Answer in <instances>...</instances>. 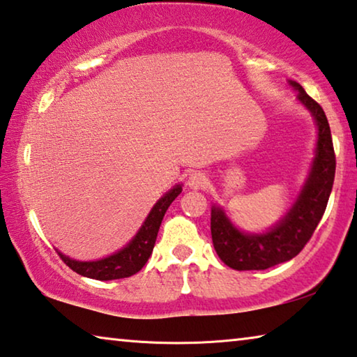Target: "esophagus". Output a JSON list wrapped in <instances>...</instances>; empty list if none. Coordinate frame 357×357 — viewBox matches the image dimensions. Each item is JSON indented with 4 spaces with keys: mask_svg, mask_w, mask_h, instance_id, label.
<instances>
[{
    "mask_svg": "<svg viewBox=\"0 0 357 357\" xmlns=\"http://www.w3.org/2000/svg\"><path fill=\"white\" fill-rule=\"evenodd\" d=\"M208 184V178L205 176V173H200V172H195L189 174V179H188V185L190 189H203L205 185Z\"/></svg>",
    "mask_w": 357,
    "mask_h": 357,
    "instance_id": "34e87169",
    "label": "esophagus"
}]
</instances>
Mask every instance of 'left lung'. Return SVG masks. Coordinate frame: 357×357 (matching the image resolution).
<instances>
[{
  "label": "left lung",
  "instance_id": "left-lung-1",
  "mask_svg": "<svg viewBox=\"0 0 357 357\" xmlns=\"http://www.w3.org/2000/svg\"><path fill=\"white\" fill-rule=\"evenodd\" d=\"M297 100L313 116L318 128L314 158L302 190L292 206L273 227L262 234L243 231L220 206H211V236L219 259L234 270H265L287 262L303 250L318 227L329 202L335 178V152L331 127L322 107L305 92L301 84L289 81Z\"/></svg>",
  "mask_w": 357,
  "mask_h": 357
}]
</instances>
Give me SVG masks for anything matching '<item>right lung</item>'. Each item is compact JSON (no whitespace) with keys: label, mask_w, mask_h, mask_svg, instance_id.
Here are the masks:
<instances>
[{"label":"right lung","mask_w":357,"mask_h":357,"mask_svg":"<svg viewBox=\"0 0 357 357\" xmlns=\"http://www.w3.org/2000/svg\"><path fill=\"white\" fill-rule=\"evenodd\" d=\"M181 190H183V185L176 184L162 199H158V202L149 211L148 218L144 219L143 225L137 231V235L122 250L111 254V256L98 260H90V262H81V260L70 259L63 252H59V256L68 267L76 271V273L86 276V278L100 281L128 278V276L138 273L144 267V264L148 262L152 250H154L162 219L165 216L168 206L172 205V202L181 194Z\"/></svg>","instance_id":"add662e5"}]
</instances>
